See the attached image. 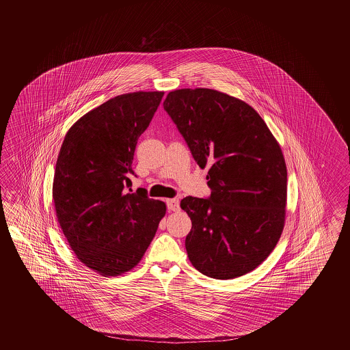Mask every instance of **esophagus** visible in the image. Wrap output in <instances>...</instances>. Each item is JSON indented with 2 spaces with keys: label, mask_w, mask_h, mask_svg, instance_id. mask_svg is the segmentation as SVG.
<instances>
[{
  "label": "esophagus",
  "mask_w": 350,
  "mask_h": 350,
  "mask_svg": "<svg viewBox=\"0 0 350 350\" xmlns=\"http://www.w3.org/2000/svg\"><path fill=\"white\" fill-rule=\"evenodd\" d=\"M167 208L170 212H178L180 211V202L177 199H168Z\"/></svg>",
  "instance_id": "esophagus-1"
}]
</instances>
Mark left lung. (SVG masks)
Returning <instances> with one entry per match:
<instances>
[{"label":"left lung","mask_w":350,"mask_h":350,"mask_svg":"<svg viewBox=\"0 0 350 350\" xmlns=\"http://www.w3.org/2000/svg\"><path fill=\"white\" fill-rule=\"evenodd\" d=\"M163 105L199 167H209L212 193L180 200L192 222L185 241L191 263L217 280L249 273L275 249L285 224L280 145L252 106L219 91L176 90Z\"/></svg>","instance_id":"1"}]
</instances>
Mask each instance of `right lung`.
Masks as SVG:
<instances>
[{
    "label": "right lung",
    "mask_w": 350,
    "mask_h": 350,
    "mask_svg": "<svg viewBox=\"0 0 350 350\" xmlns=\"http://www.w3.org/2000/svg\"><path fill=\"white\" fill-rule=\"evenodd\" d=\"M164 92L117 96L77 120L60 148L53 196L57 221L77 258L103 275L137 265L165 204L132 192V160Z\"/></svg>",
    "instance_id": "add662e5"
}]
</instances>
